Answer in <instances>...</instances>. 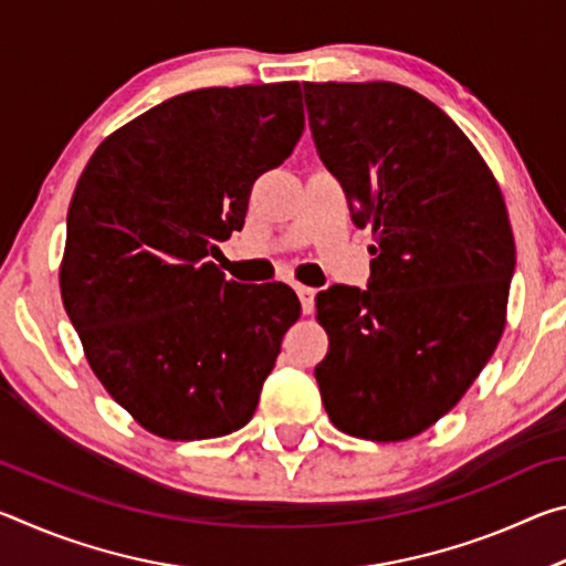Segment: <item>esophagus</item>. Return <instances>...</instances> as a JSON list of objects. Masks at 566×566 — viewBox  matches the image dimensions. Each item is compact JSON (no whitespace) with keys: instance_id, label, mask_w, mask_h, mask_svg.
Listing matches in <instances>:
<instances>
[{"instance_id":"obj_1","label":"esophagus","mask_w":566,"mask_h":566,"mask_svg":"<svg viewBox=\"0 0 566 566\" xmlns=\"http://www.w3.org/2000/svg\"><path fill=\"white\" fill-rule=\"evenodd\" d=\"M296 294H300L302 312H304V314H312V312H314V296H317V292H314L312 286L300 284V286H296Z\"/></svg>"}]
</instances>
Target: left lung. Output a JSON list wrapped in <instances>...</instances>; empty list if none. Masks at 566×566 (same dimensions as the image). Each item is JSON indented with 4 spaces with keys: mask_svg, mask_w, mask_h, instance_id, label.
I'll use <instances>...</instances> for the list:
<instances>
[{
    "mask_svg": "<svg viewBox=\"0 0 566 566\" xmlns=\"http://www.w3.org/2000/svg\"><path fill=\"white\" fill-rule=\"evenodd\" d=\"M314 145L369 227L367 290L317 294L329 352L314 377L332 424L405 442L437 424L502 339L514 234L467 134L391 82H302Z\"/></svg>",
    "mask_w": 566,
    "mask_h": 566,
    "instance_id": "8db88e82",
    "label": "left lung"
}]
</instances>
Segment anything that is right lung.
<instances>
[{
	"label": "right lung",
	"instance_id": "obj_1",
	"mask_svg": "<svg viewBox=\"0 0 566 566\" xmlns=\"http://www.w3.org/2000/svg\"><path fill=\"white\" fill-rule=\"evenodd\" d=\"M302 129L296 82L187 92L112 132L76 181L62 302L102 387L147 432L224 437L260 405L300 300L224 280L207 256Z\"/></svg>",
	"mask_w": 566,
	"mask_h": 566
}]
</instances>
